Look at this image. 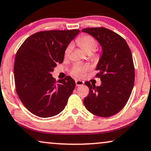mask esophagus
Instances as JSON below:
<instances>
[{"label": "esophagus", "instance_id": "34e87169", "mask_svg": "<svg viewBox=\"0 0 151 151\" xmlns=\"http://www.w3.org/2000/svg\"><path fill=\"white\" fill-rule=\"evenodd\" d=\"M76 86H81L84 85V81H81V80H76Z\"/></svg>", "mask_w": 151, "mask_h": 151}]
</instances>
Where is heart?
<instances>
[{
  "label": "heart",
  "instance_id": "1",
  "mask_svg": "<svg viewBox=\"0 0 151 151\" xmlns=\"http://www.w3.org/2000/svg\"><path fill=\"white\" fill-rule=\"evenodd\" d=\"M76 42L79 47L83 49L86 54H92L96 50L97 47V42L93 37L90 35H84L77 39ZM73 49L72 44H69L64 51V56H68L70 54ZM89 66L84 65L80 63H76L73 66L71 73L77 78H83L85 76L87 71L89 70Z\"/></svg>",
  "mask_w": 151,
  "mask_h": 151
}]
</instances>
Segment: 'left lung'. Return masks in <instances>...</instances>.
I'll list each match as a JSON object with an SVG mask.
<instances>
[{"label":"left lung","mask_w":151,"mask_h":151,"mask_svg":"<svg viewBox=\"0 0 151 151\" xmlns=\"http://www.w3.org/2000/svg\"><path fill=\"white\" fill-rule=\"evenodd\" d=\"M95 37L102 48L95 77L100 78V86L85 84L89 94L85 97V107L92 114L109 117L117 114L128 102L134 85L135 73L132 54L124 39L104 27L83 29Z\"/></svg>","instance_id":"obj_1"}]
</instances>
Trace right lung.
<instances>
[{"mask_svg": "<svg viewBox=\"0 0 151 151\" xmlns=\"http://www.w3.org/2000/svg\"><path fill=\"white\" fill-rule=\"evenodd\" d=\"M79 29L48 30L34 34L17 51L14 64L16 92L33 114L51 117L64 109L76 86L70 76L56 81L51 73L62 63L68 44Z\"/></svg>", "mask_w": 151, "mask_h": 151, "instance_id": "obj_1", "label": "right lung"}]
</instances>
